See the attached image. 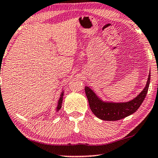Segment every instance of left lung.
I'll return each instance as SVG.
<instances>
[{"instance_id": "obj_1", "label": "left lung", "mask_w": 158, "mask_h": 158, "mask_svg": "<svg viewBox=\"0 0 158 158\" xmlns=\"http://www.w3.org/2000/svg\"><path fill=\"white\" fill-rule=\"evenodd\" d=\"M150 81V74L144 89L135 99L127 103L103 102L88 87L85 88V92L90 109L97 117L105 121H117L134 114L139 109L148 94Z\"/></svg>"}]
</instances>
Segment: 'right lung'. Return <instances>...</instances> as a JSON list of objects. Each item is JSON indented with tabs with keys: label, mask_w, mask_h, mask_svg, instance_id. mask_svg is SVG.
<instances>
[{
	"label": "right lung",
	"mask_w": 158,
	"mask_h": 158,
	"mask_svg": "<svg viewBox=\"0 0 158 158\" xmlns=\"http://www.w3.org/2000/svg\"><path fill=\"white\" fill-rule=\"evenodd\" d=\"M62 98H63V93L61 94V97L60 98V100L58 101V106H57V111H59L60 108L62 107Z\"/></svg>",
	"instance_id": "add662e5"
}]
</instances>
